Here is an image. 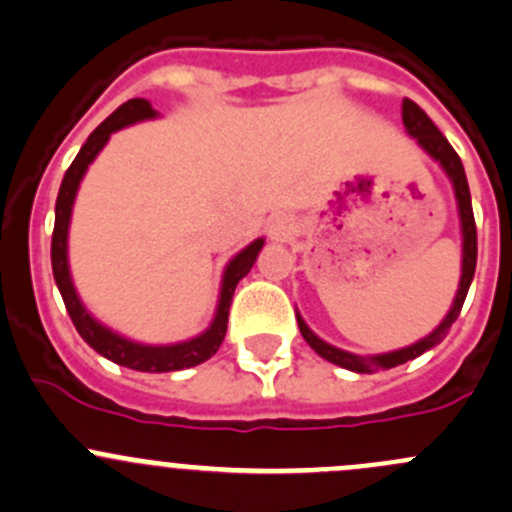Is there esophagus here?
I'll list each match as a JSON object with an SVG mask.
<instances>
[{
	"label": "esophagus",
	"instance_id": "34e87169",
	"mask_svg": "<svg viewBox=\"0 0 512 512\" xmlns=\"http://www.w3.org/2000/svg\"><path fill=\"white\" fill-rule=\"evenodd\" d=\"M268 236H271L273 241H291L293 234H295V226H293V219L286 217V214H276V217L268 219Z\"/></svg>",
	"mask_w": 512,
	"mask_h": 512
}]
</instances>
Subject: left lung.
I'll use <instances>...</instances> for the list:
<instances>
[{"label":"left lung","instance_id":"left-lung-1","mask_svg":"<svg viewBox=\"0 0 512 512\" xmlns=\"http://www.w3.org/2000/svg\"><path fill=\"white\" fill-rule=\"evenodd\" d=\"M402 120H404V128L412 138L444 167V172L449 175L451 184H453V192H456V202H458V217H461V234H463V261H461V283H458V291L456 298H453L451 310L446 313V318L441 320L439 328L434 330L431 335L421 337L419 342L414 345L402 347V350H394V352H384V355H370V357H362V355H352V352L345 350H337V347L328 345L325 340H320L308 325L303 323V318L298 315V328L300 335L305 337L310 347L318 352L323 360L333 362L337 367H345V370L352 372H360V374H370L377 370H389V367H397L404 365V362L414 360V357L424 355L426 350L439 345L446 335H449L451 325L456 323L458 313L463 308V300H466L468 288H471L473 281V273H476V258H478V236H476V219H473V207H471V192H468V179L466 172H463V162L461 157L456 155V150L451 147V142L441 135V130L431 123L429 115L414 103V100L404 98L402 103Z\"/></svg>","mask_w":512,"mask_h":512}]
</instances>
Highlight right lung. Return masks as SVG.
<instances>
[{
	"label": "right lung",
	"mask_w": 512,
	"mask_h": 512,
	"mask_svg": "<svg viewBox=\"0 0 512 512\" xmlns=\"http://www.w3.org/2000/svg\"><path fill=\"white\" fill-rule=\"evenodd\" d=\"M155 110L147 103L145 98H133L128 103L120 105L113 115L103 120L91 135H88L86 145L71 162V167L63 175L59 199H56V221H54V236H51V268H54L56 286H59L63 303H66L68 315H71L73 325H76L78 335L98 352V355L108 357L115 365L130 367L138 372H175L187 370V367L202 365L204 360L219 350L221 340L226 335V323H229V305L234 298L236 283L251 271L256 263L258 251H261L263 239H256L254 244L246 246L241 254H236L226 266L224 278H221V295L217 305V315H214L212 325L204 330L199 337H192L187 342H177V345H140V342L128 340V337L113 333L105 325H100L86 308H83L81 298H78L76 288H73L71 273H68V221H71L73 199H76L78 184H81L83 175H86L88 165L96 160V155L103 150L110 135L115 130L133 125L138 120L155 118Z\"/></svg>",
	"instance_id": "add662e5"
}]
</instances>
